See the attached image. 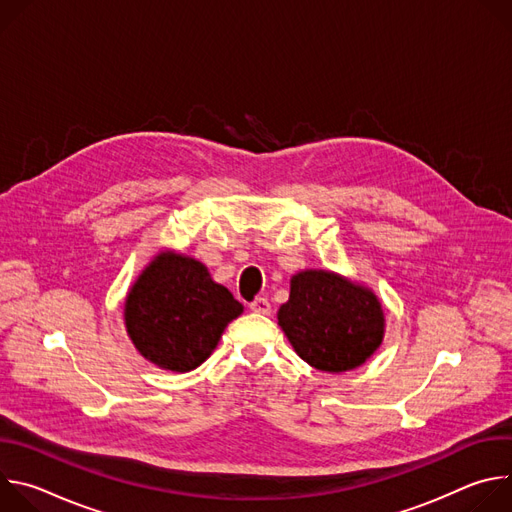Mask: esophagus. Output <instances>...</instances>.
Segmentation results:
<instances>
[{
  "label": "esophagus",
  "mask_w": 512,
  "mask_h": 512,
  "mask_svg": "<svg viewBox=\"0 0 512 512\" xmlns=\"http://www.w3.org/2000/svg\"><path fill=\"white\" fill-rule=\"evenodd\" d=\"M249 310L255 312V314H269L271 312V304L267 298H255L251 304H249Z\"/></svg>",
  "instance_id": "esophagus-1"
}]
</instances>
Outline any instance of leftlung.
Listing matches in <instances>:
<instances>
[{"label":"left lung","mask_w":512,"mask_h":512,"mask_svg":"<svg viewBox=\"0 0 512 512\" xmlns=\"http://www.w3.org/2000/svg\"><path fill=\"white\" fill-rule=\"evenodd\" d=\"M277 322L310 367L352 371L371 358L385 336V314L369 287L338 273L306 269L291 277Z\"/></svg>","instance_id":"8db88e82"}]
</instances>
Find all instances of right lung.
Here are the masks:
<instances>
[{
	"label": "right lung",
	"instance_id": "add662e5",
	"mask_svg": "<svg viewBox=\"0 0 512 512\" xmlns=\"http://www.w3.org/2000/svg\"><path fill=\"white\" fill-rule=\"evenodd\" d=\"M243 314L231 291L186 255L162 251L125 300V328L143 358L188 373L212 354L229 322Z\"/></svg>",
	"mask_w": 512,
	"mask_h": 512
}]
</instances>
